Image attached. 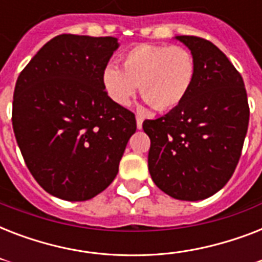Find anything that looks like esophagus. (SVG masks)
I'll return each instance as SVG.
<instances>
[{
	"label": "esophagus",
	"mask_w": 262,
	"mask_h": 262,
	"mask_svg": "<svg viewBox=\"0 0 262 262\" xmlns=\"http://www.w3.org/2000/svg\"><path fill=\"white\" fill-rule=\"evenodd\" d=\"M143 117L141 115H136V122H137V129H143Z\"/></svg>",
	"instance_id": "1"
}]
</instances>
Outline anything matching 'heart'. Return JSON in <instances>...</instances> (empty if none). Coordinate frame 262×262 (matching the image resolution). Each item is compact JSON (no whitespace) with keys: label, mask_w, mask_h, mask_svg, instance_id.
I'll return each instance as SVG.
<instances>
[{"label":"heart","mask_w":262,"mask_h":262,"mask_svg":"<svg viewBox=\"0 0 262 262\" xmlns=\"http://www.w3.org/2000/svg\"><path fill=\"white\" fill-rule=\"evenodd\" d=\"M122 69L108 63L102 73L103 88L119 106L130 103L136 90L155 110L179 106L195 77V62L189 50L179 46L141 43L121 55Z\"/></svg>","instance_id":"1"}]
</instances>
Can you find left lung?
<instances>
[{
	"instance_id": "8db88e82",
	"label": "left lung",
	"mask_w": 262,
	"mask_h": 262,
	"mask_svg": "<svg viewBox=\"0 0 262 262\" xmlns=\"http://www.w3.org/2000/svg\"><path fill=\"white\" fill-rule=\"evenodd\" d=\"M190 50L195 77L179 106L145 119L151 139L148 170L172 199L197 201L228 182L239 162L249 125L242 76L222 50L199 36H175Z\"/></svg>"
}]
</instances>
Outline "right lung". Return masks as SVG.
Masks as SVG:
<instances>
[{
    "mask_svg": "<svg viewBox=\"0 0 262 262\" xmlns=\"http://www.w3.org/2000/svg\"><path fill=\"white\" fill-rule=\"evenodd\" d=\"M113 36L62 34L18 75L12 125L27 167L58 199L85 201L110 185L136 132L135 114L113 102L102 73Z\"/></svg>",
    "mask_w": 262,
    "mask_h": 262,
    "instance_id": "add662e5",
    "label": "right lung"
}]
</instances>
